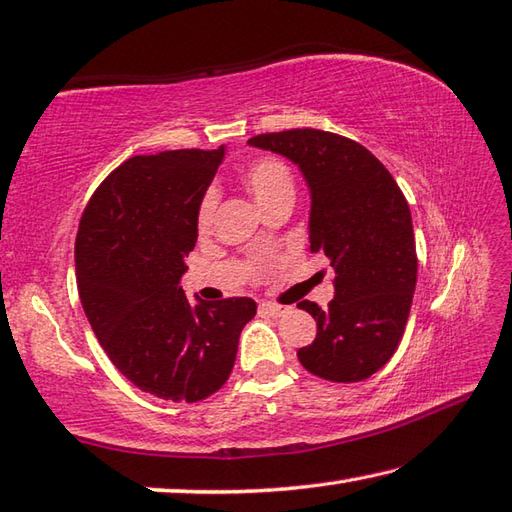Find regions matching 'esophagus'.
<instances>
[{
  "instance_id": "34e87169",
  "label": "esophagus",
  "mask_w": 512,
  "mask_h": 512,
  "mask_svg": "<svg viewBox=\"0 0 512 512\" xmlns=\"http://www.w3.org/2000/svg\"><path fill=\"white\" fill-rule=\"evenodd\" d=\"M262 310H264V313H268V315H273V317H282V315L290 313V306H284V304H273V302H264V304H262Z\"/></svg>"
}]
</instances>
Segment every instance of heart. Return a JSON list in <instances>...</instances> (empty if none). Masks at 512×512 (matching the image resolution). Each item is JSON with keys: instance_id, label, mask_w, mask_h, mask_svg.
Listing matches in <instances>:
<instances>
[{"instance_id": "1", "label": "heart", "mask_w": 512, "mask_h": 512, "mask_svg": "<svg viewBox=\"0 0 512 512\" xmlns=\"http://www.w3.org/2000/svg\"><path fill=\"white\" fill-rule=\"evenodd\" d=\"M242 179L248 186L250 193H253L255 202L262 206V210L273 204L279 197H293L295 193V182L293 175H290L288 166L277 157H255L242 168ZM215 206H217V190L206 188L202 197L197 202L195 210V226L199 233H206L213 226L215 217Z\"/></svg>"}]
</instances>
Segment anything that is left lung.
<instances>
[{
    "label": "left lung",
    "instance_id": "left-lung-1",
    "mask_svg": "<svg viewBox=\"0 0 512 512\" xmlns=\"http://www.w3.org/2000/svg\"><path fill=\"white\" fill-rule=\"evenodd\" d=\"M302 168L313 195L310 253L335 268L326 308L299 302L317 322L302 366L328 382L353 384L382 368L402 342L417 284L410 208L388 168L368 148L337 133L290 128L248 139Z\"/></svg>",
    "mask_w": 512,
    "mask_h": 512
}]
</instances>
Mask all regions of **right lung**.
<instances>
[{"label": "right lung", "instance_id": "add662e5", "mask_svg": "<svg viewBox=\"0 0 512 512\" xmlns=\"http://www.w3.org/2000/svg\"><path fill=\"white\" fill-rule=\"evenodd\" d=\"M222 157L224 148L130 157L79 219L75 273L90 328L128 382L170 402H202L226 384L257 313L250 297L195 304L177 288Z\"/></svg>", "mask_w": 512, "mask_h": 512}]
</instances>
